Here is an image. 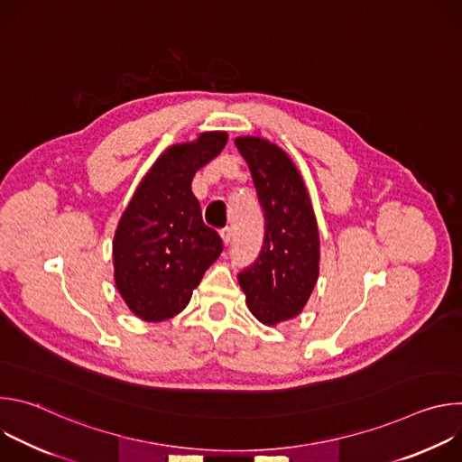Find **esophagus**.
Returning a JSON list of instances; mask_svg holds the SVG:
<instances>
[{
  "label": "esophagus",
  "instance_id": "34e87169",
  "mask_svg": "<svg viewBox=\"0 0 462 462\" xmlns=\"http://www.w3.org/2000/svg\"><path fill=\"white\" fill-rule=\"evenodd\" d=\"M219 236H221L223 243H225V245H228V243H230V239H232V228H228V226H226V228H223V230L219 232Z\"/></svg>",
  "mask_w": 462,
  "mask_h": 462
}]
</instances>
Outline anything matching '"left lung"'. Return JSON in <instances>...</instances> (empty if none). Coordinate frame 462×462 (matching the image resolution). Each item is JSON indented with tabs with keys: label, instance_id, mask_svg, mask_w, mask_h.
I'll list each match as a JSON object with an SVG mask.
<instances>
[{
	"label": "left lung",
	"instance_id": "1",
	"mask_svg": "<svg viewBox=\"0 0 462 462\" xmlns=\"http://www.w3.org/2000/svg\"><path fill=\"white\" fill-rule=\"evenodd\" d=\"M257 199L265 212V239L252 267L237 280L246 307L263 325L296 318L307 305L319 274V236L310 195L292 159L278 144L236 137Z\"/></svg>",
	"mask_w": 462,
	"mask_h": 462
}]
</instances>
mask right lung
Listing matches in <instances>:
<instances>
[{
    "instance_id": "1",
    "label": "right lung",
    "mask_w": 462,
    "mask_h": 462,
    "mask_svg": "<svg viewBox=\"0 0 462 462\" xmlns=\"http://www.w3.org/2000/svg\"><path fill=\"white\" fill-rule=\"evenodd\" d=\"M226 131L164 150L139 182L113 237V278L127 309L144 321L173 318L223 252L203 223L191 180L221 153Z\"/></svg>"
}]
</instances>
